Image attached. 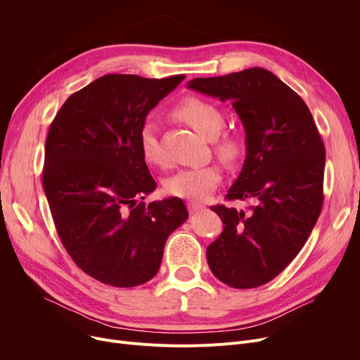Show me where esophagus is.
<instances>
[{
	"mask_svg": "<svg viewBox=\"0 0 360 360\" xmlns=\"http://www.w3.org/2000/svg\"><path fill=\"white\" fill-rule=\"evenodd\" d=\"M204 204L198 202V201H190L188 202V210H190V213H195V212H200L204 209Z\"/></svg>",
	"mask_w": 360,
	"mask_h": 360,
	"instance_id": "34e87169",
	"label": "esophagus"
}]
</instances>
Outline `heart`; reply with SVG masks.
I'll return each instance as SVG.
<instances>
[{
    "label": "heart",
    "mask_w": 360,
    "mask_h": 360,
    "mask_svg": "<svg viewBox=\"0 0 360 360\" xmlns=\"http://www.w3.org/2000/svg\"><path fill=\"white\" fill-rule=\"evenodd\" d=\"M172 112L175 118L190 125L198 136L207 140H214L217 151L223 156L235 158L239 153V137L232 134V132H221L220 134L224 125V117L223 112L212 102H207L197 96H186L174 108ZM139 144L141 156L147 163H163L156 127L153 122L146 121L141 125L139 132ZM219 181L220 170L214 165L186 167L178 170L176 174L165 181V191L166 194L178 198L201 200L214 190Z\"/></svg>",
    "instance_id": "b5f03b06"
}]
</instances>
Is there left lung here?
<instances>
[{"instance_id": "1", "label": "left lung", "mask_w": 360, "mask_h": 360, "mask_svg": "<svg viewBox=\"0 0 360 360\" xmlns=\"http://www.w3.org/2000/svg\"><path fill=\"white\" fill-rule=\"evenodd\" d=\"M188 87L232 102L247 156L226 198L255 200L248 212L212 207L224 226L207 247L209 267L231 288L262 286L304 248L323 209V139L307 103L269 70L200 77Z\"/></svg>"}]
</instances>
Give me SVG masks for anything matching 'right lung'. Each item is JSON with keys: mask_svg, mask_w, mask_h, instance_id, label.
<instances>
[{"mask_svg": "<svg viewBox=\"0 0 360 360\" xmlns=\"http://www.w3.org/2000/svg\"><path fill=\"white\" fill-rule=\"evenodd\" d=\"M184 79L106 74L72 93L49 127L42 184L56 232L72 261L105 285L153 278L167 236L188 217L181 198L139 201L156 190L140 128Z\"/></svg>", "mask_w": 360, "mask_h": 360, "instance_id": "right-lung-1", "label": "right lung"}]
</instances>
